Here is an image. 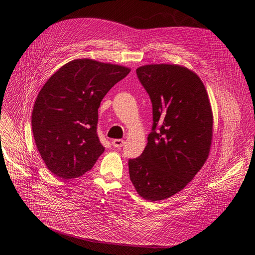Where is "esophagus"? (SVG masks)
<instances>
[{"mask_svg":"<svg viewBox=\"0 0 255 255\" xmlns=\"http://www.w3.org/2000/svg\"><path fill=\"white\" fill-rule=\"evenodd\" d=\"M112 144H113V146H114V147L120 148V147H123V146H124L125 141H124V140H121V139H115V140H113V141H112Z\"/></svg>","mask_w":255,"mask_h":255,"instance_id":"obj_1","label":"esophagus"}]
</instances>
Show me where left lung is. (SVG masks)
<instances>
[{
    "mask_svg": "<svg viewBox=\"0 0 255 255\" xmlns=\"http://www.w3.org/2000/svg\"><path fill=\"white\" fill-rule=\"evenodd\" d=\"M137 76L150 96L153 126L142 154L128 161L129 178L142 198L163 200L183 190L208 160L213 111L202 81L185 66L147 64Z\"/></svg>",
    "mask_w": 255,
    "mask_h": 255,
    "instance_id": "8db88e82",
    "label": "left lung"
}]
</instances>
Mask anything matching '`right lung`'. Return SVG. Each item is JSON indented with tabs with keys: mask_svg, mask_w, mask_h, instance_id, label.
<instances>
[{
	"mask_svg": "<svg viewBox=\"0 0 255 255\" xmlns=\"http://www.w3.org/2000/svg\"><path fill=\"white\" fill-rule=\"evenodd\" d=\"M130 68L76 59L48 79L36 98L32 130L42 160L54 175L76 178L104 152L96 127L104 96Z\"/></svg>",
	"mask_w": 255,
	"mask_h": 255,
	"instance_id": "obj_1",
	"label": "right lung"
}]
</instances>
